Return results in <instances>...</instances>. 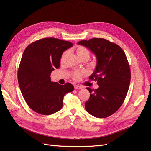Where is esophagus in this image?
I'll return each mask as SVG.
<instances>
[{
    "label": "esophagus",
    "mask_w": 151,
    "mask_h": 151,
    "mask_svg": "<svg viewBox=\"0 0 151 151\" xmlns=\"http://www.w3.org/2000/svg\"><path fill=\"white\" fill-rule=\"evenodd\" d=\"M74 88L76 89H82V88H83V87L81 86H79V85H75V86H74Z\"/></svg>",
    "instance_id": "1"
}]
</instances>
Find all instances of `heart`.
I'll list each match as a JSON object with an SVG mask.
<instances>
[{"label":"heart","instance_id":"heart-1","mask_svg":"<svg viewBox=\"0 0 151 151\" xmlns=\"http://www.w3.org/2000/svg\"><path fill=\"white\" fill-rule=\"evenodd\" d=\"M75 51L77 55L78 56L79 58L81 60H83V59H86V60H88L90 57L91 53L89 50L84 47L77 46L75 49ZM67 52L63 53L61 58L62 61L63 60V58H65ZM84 75H86V72L84 70H75L73 71L72 73V78L75 81H79L81 79V77Z\"/></svg>","mask_w":151,"mask_h":151}]
</instances>
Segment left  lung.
I'll return each instance as SVG.
<instances>
[{
    "label": "left lung",
    "instance_id": "left-lung-1",
    "mask_svg": "<svg viewBox=\"0 0 151 151\" xmlns=\"http://www.w3.org/2000/svg\"><path fill=\"white\" fill-rule=\"evenodd\" d=\"M91 50L97 58L95 71L90 80L97 81L99 88H87L90 97L85 103L86 110L96 118H106L115 113L125 99L131 79L130 68L121 47L103 38H92L78 42Z\"/></svg>",
    "mask_w": 151,
    "mask_h": 151
}]
</instances>
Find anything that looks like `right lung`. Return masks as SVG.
Listing matches in <instances>:
<instances>
[{
  "label": "right lung",
  "instance_id": "add662e5",
  "mask_svg": "<svg viewBox=\"0 0 151 151\" xmlns=\"http://www.w3.org/2000/svg\"><path fill=\"white\" fill-rule=\"evenodd\" d=\"M67 41L46 38L29 45L22 54L17 80L23 98L29 108L41 115H49L62 108L65 94L74 86L52 82L50 75L60 65L63 52L72 47Z\"/></svg>",
  "mask_w": 151,
  "mask_h": 151
}]
</instances>
